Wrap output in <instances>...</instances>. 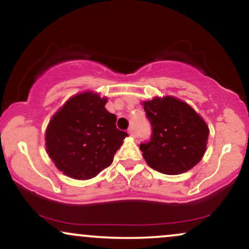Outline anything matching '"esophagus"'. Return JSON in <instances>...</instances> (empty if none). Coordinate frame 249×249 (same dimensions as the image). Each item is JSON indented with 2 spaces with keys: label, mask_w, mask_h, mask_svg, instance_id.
<instances>
[{
  "label": "esophagus",
  "mask_w": 249,
  "mask_h": 249,
  "mask_svg": "<svg viewBox=\"0 0 249 249\" xmlns=\"http://www.w3.org/2000/svg\"><path fill=\"white\" fill-rule=\"evenodd\" d=\"M127 132H128V134H130L131 137H134V136H136V132H134V128H133V127H130V128H128Z\"/></svg>",
  "instance_id": "1"
}]
</instances>
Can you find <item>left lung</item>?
Listing matches in <instances>:
<instances>
[{
	"mask_svg": "<svg viewBox=\"0 0 249 249\" xmlns=\"http://www.w3.org/2000/svg\"><path fill=\"white\" fill-rule=\"evenodd\" d=\"M152 126L150 142L141 151L147 165L164 174L176 176L196 166L206 151L207 124L187 103L166 96L142 102Z\"/></svg>",
	"mask_w": 249,
	"mask_h": 249,
	"instance_id": "obj_1",
	"label": "left lung"
}]
</instances>
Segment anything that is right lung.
<instances>
[{"mask_svg":"<svg viewBox=\"0 0 249 249\" xmlns=\"http://www.w3.org/2000/svg\"><path fill=\"white\" fill-rule=\"evenodd\" d=\"M107 98L92 91L76 95L53 116L45 146L55 166L68 177L87 180L110 166L126 132L105 108Z\"/></svg>","mask_w":249,"mask_h":249,"instance_id":"obj_1","label":"right lung"}]
</instances>
